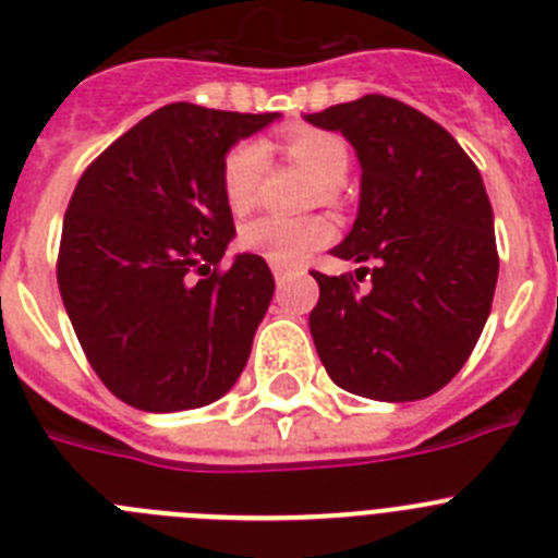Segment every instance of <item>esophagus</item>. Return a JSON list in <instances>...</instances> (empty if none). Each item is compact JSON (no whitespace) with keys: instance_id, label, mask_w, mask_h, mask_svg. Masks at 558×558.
<instances>
[{"instance_id":"obj_1","label":"esophagus","mask_w":558,"mask_h":558,"mask_svg":"<svg viewBox=\"0 0 558 558\" xmlns=\"http://www.w3.org/2000/svg\"><path fill=\"white\" fill-rule=\"evenodd\" d=\"M274 279H276V284H279V288H284V284L290 282V274H288V270H279V268H276V270H274Z\"/></svg>"}]
</instances>
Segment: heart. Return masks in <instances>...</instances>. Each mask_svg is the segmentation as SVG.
I'll list each match as a JSON object with an SVG mask.
<instances>
[{"mask_svg":"<svg viewBox=\"0 0 558 558\" xmlns=\"http://www.w3.org/2000/svg\"><path fill=\"white\" fill-rule=\"evenodd\" d=\"M288 156L295 165L307 167L315 179L327 186H338L347 179L349 170V150L340 136L327 131H293L288 136ZM265 161L268 153L259 142H240L231 147L229 156L223 161V195L226 204L234 215H243L254 206L256 192H259V181H263ZM335 229L329 220L324 218H307V220H290L276 218V215H265L251 223L243 226L240 231V243L251 254H259L268 259L274 268L293 270L313 254L315 248H322L332 240Z\"/></svg>","mask_w":558,"mask_h":558,"instance_id":"obj_1","label":"heart"}]
</instances>
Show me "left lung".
Here are the masks:
<instances>
[{
  "instance_id": "1",
  "label": "left lung",
  "mask_w": 558,
  "mask_h": 558,
  "mask_svg": "<svg viewBox=\"0 0 558 558\" xmlns=\"http://www.w3.org/2000/svg\"><path fill=\"white\" fill-rule=\"evenodd\" d=\"M304 120L354 147L357 218L332 254L372 263L363 295L347 276L313 274L318 357L335 386L357 397H430L466 363L495 299L500 263L481 172L445 128L391 97L366 95Z\"/></svg>"
}]
</instances>
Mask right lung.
Masks as SVG:
<instances>
[{"label": "right lung", "mask_w": 558, "mask_h": 558, "mask_svg": "<svg viewBox=\"0 0 558 558\" xmlns=\"http://www.w3.org/2000/svg\"><path fill=\"white\" fill-rule=\"evenodd\" d=\"M279 117L172 102L77 181L58 288L88 363L128 405L204 408L243 374L276 284L256 254L218 270L234 240L223 161Z\"/></svg>", "instance_id": "right-lung-1"}]
</instances>
